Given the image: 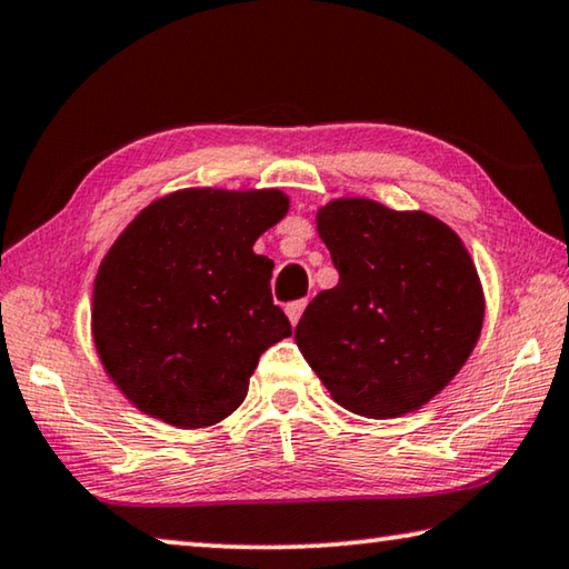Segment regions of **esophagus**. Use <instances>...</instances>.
Wrapping results in <instances>:
<instances>
[{
    "instance_id": "obj_1",
    "label": "esophagus",
    "mask_w": 569,
    "mask_h": 569,
    "mask_svg": "<svg viewBox=\"0 0 569 569\" xmlns=\"http://www.w3.org/2000/svg\"><path fill=\"white\" fill-rule=\"evenodd\" d=\"M305 307H307V300H297V302H290L287 305V317H290V322L292 325H297L300 322V317H302V312H305Z\"/></svg>"
}]
</instances>
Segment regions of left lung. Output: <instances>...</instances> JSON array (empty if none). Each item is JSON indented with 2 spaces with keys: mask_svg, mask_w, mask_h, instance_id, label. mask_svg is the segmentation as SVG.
<instances>
[{
  "mask_svg": "<svg viewBox=\"0 0 569 569\" xmlns=\"http://www.w3.org/2000/svg\"><path fill=\"white\" fill-rule=\"evenodd\" d=\"M340 282L307 305L295 342L337 405L372 420L420 410L462 370L485 292L440 219L340 197L317 209Z\"/></svg>",
  "mask_w": 569,
  "mask_h": 569,
  "instance_id": "obj_1",
  "label": "left lung"
}]
</instances>
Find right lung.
<instances>
[{"instance_id": "obj_1", "label": "right lung", "mask_w": 569, "mask_h": 569, "mask_svg": "<svg viewBox=\"0 0 569 569\" xmlns=\"http://www.w3.org/2000/svg\"><path fill=\"white\" fill-rule=\"evenodd\" d=\"M290 209L279 189H177L147 204L94 277L92 337L109 380L179 430L244 402L267 347L292 335L254 242Z\"/></svg>"}]
</instances>
